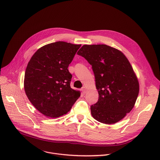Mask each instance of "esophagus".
Returning a JSON list of instances; mask_svg holds the SVG:
<instances>
[{"label": "esophagus", "instance_id": "1", "mask_svg": "<svg viewBox=\"0 0 160 160\" xmlns=\"http://www.w3.org/2000/svg\"><path fill=\"white\" fill-rule=\"evenodd\" d=\"M81 90H82V93H84V94L86 93V91H87V90H86V88H85V87H83L82 88Z\"/></svg>", "mask_w": 160, "mask_h": 160}]
</instances>
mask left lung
Returning a JSON list of instances; mask_svg holds the SVG:
<instances>
[{"mask_svg":"<svg viewBox=\"0 0 160 160\" xmlns=\"http://www.w3.org/2000/svg\"><path fill=\"white\" fill-rule=\"evenodd\" d=\"M92 65L98 92V102L90 107L92 117L105 124L123 119L133 109L139 83L125 55L107 45H84L77 52Z\"/></svg>","mask_w":160,"mask_h":160,"instance_id":"obj_1","label":"left lung"}]
</instances>
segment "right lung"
<instances>
[{
  "instance_id": "obj_1",
  "label": "right lung",
  "mask_w": 160,
  "mask_h": 160,
  "mask_svg": "<svg viewBox=\"0 0 160 160\" xmlns=\"http://www.w3.org/2000/svg\"><path fill=\"white\" fill-rule=\"evenodd\" d=\"M81 45L56 42L40 48L28 63L24 90L29 101L41 113L57 118L66 114L80 97L71 88L68 67Z\"/></svg>"
}]
</instances>
